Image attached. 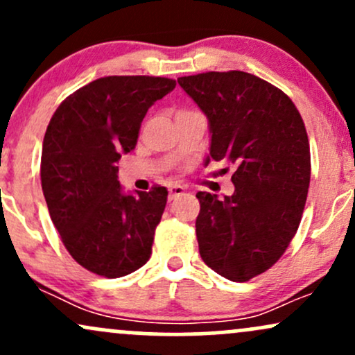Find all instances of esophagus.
<instances>
[{
    "instance_id": "esophagus-1",
    "label": "esophagus",
    "mask_w": 355,
    "mask_h": 355,
    "mask_svg": "<svg viewBox=\"0 0 355 355\" xmlns=\"http://www.w3.org/2000/svg\"><path fill=\"white\" fill-rule=\"evenodd\" d=\"M183 191H185V187H182V185H172V187H168V200L172 202L173 198H177L178 195H182Z\"/></svg>"
}]
</instances>
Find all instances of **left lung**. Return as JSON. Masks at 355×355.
I'll list each match as a JSON object with an SVG mask.
<instances>
[{"instance_id":"left-lung-1","label":"left lung","mask_w":355,"mask_h":355,"mask_svg":"<svg viewBox=\"0 0 355 355\" xmlns=\"http://www.w3.org/2000/svg\"><path fill=\"white\" fill-rule=\"evenodd\" d=\"M178 85L209 118L210 160L235 165V191L218 200L198 191L195 229L202 260L232 282L268 270L302 218L311 148L294 101L245 71L182 76Z\"/></svg>"}]
</instances>
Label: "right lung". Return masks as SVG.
Instances as JSON below:
<instances>
[{
	"mask_svg": "<svg viewBox=\"0 0 355 355\" xmlns=\"http://www.w3.org/2000/svg\"><path fill=\"white\" fill-rule=\"evenodd\" d=\"M175 85L164 76H105L53 113L43 140V195L63 245L93 274L128 275L152 255L168 191L125 195L116 164L135 148L148 108Z\"/></svg>",
	"mask_w": 355,
	"mask_h": 355,
	"instance_id": "add662e5",
	"label": "right lung"
}]
</instances>
